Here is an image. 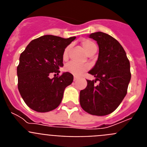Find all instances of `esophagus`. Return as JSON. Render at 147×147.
I'll list each match as a JSON object with an SVG mask.
<instances>
[{
  "mask_svg": "<svg viewBox=\"0 0 147 147\" xmlns=\"http://www.w3.org/2000/svg\"><path fill=\"white\" fill-rule=\"evenodd\" d=\"M78 79H79V77H77V76H74V82L76 81Z\"/></svg>",
  "mask_w": 147,
  "mask_h": 147,
  "instance_id": "esophagus-1",
  "label": "esophagus"
}]
</instances>
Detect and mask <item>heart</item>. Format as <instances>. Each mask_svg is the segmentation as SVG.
I'll return each instance as SVG.
<instances>
[{
  "instance_id": "1",
  "label": "heart",
  "mask_w": 147,
  "mask_h": 147,
  "mask_svg": "<svg viewBox=\"0 0 147 147\" xmlns=\"http://www.w3.org/2000/svg\"><path fill=\"white\" fill-rule=\"evenodd\" d=\"M82 45L83 48L85 49V51L87 52V54H89L90 53L93 52L94 51L97 50V46L96 45L91 41L90 40L88 39H84L82 41ZM70 50V46H67L65 49L63 54H62V58L64 60H66L68 57V52ZM88 66L86 65H80L74 62H71L68 64L66 65L65 66V71L66 72H68L71 74L74 75V76H80L82 75L84 72L88 70Z\"/></svg>"
}]
</instances>
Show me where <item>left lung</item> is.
<instances>
[{"mask_svg":"<svg viewBox=\"0 0 147 147\" xmlns=\"http://www.w3.org/2000/svg\"><path fill=\"white\" fill-rule=\"evenodd\" d=\"M90 37L99 49L98 60L88 72L96 80H87L86 88L80 91V102L85 112L102 116L113 112L125 97L131 79L130 65L121 45L110 35L98 32ZM96 81L100 84L95 86Z\"/></svg>","mask_w":147,"mask_h":147,"instance_id":"8db88e82","label":"left lung"}]
</instances>
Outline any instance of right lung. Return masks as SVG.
<instances>
[{"instance_id": "right-lung-1", "label": "right lung", "mask_w": 147, "mask_h": 147, "mask_svg": "<svg viewBox=\"0 0 147 147\" xmlns=\"http://www.w3.org/2000/svg\"><path fill=\"white\" fill-rule=\"evenodd\" d=\"M75 39L44 35L32 40L20 54L17 67L18 90L27 106L34 111L45 113L57 108L65 88L73 82L71 74L59 76V69L63 66L65 49ZM51 72L58 76L50 79Z\"/></svg>"}]
</instances>
